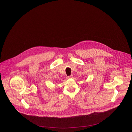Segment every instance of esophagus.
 Listing matches in <instances>:
<instances>
[{
  "label": "esophagus",
  "mask_w": 132,
  "mask_h": 132,
  "mask_svg": "<svg viewBox=\"0 0 132 132\" xmlns=\"http://www.w3.org/2000/svg\"><path fill=\"white\" fill-rule=\"evenodd\" d=\"M72 76H73V75L69 76H68V77H67V78L68 79H70V78H72Z\"/></svg>",
  "instance_id": "esophagus-1"
}]
</instances>
